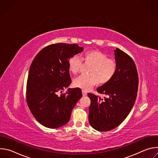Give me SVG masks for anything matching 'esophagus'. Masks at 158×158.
Masks as SVG:
<instances>
[{"label": "esophagus", "instance_id": "34e87169", "mask_svg": "<svg viewBox=\"0 0 158 158\" xmlns=\"http://www.w3.org/2000/svg\"><path fill=\"white\" fill-rule=\"evenodd\" d=\"M82 95H83V96H85L87 95V92H86V91H84V90H82Z\"/></svg>", "mask_w": 158, "mask_h": 158}]
</instances>
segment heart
Returning a JSON list of instances; mask_svg holds the SVG:
<instances>
[{
    "instance_id": "obj_1",
    "label": "heart",
    "mask_w": 158,
    "mask_h": 158,
    "mask_svg": "<svg viewBox=\"0 0 158 158\" xmlns=\"http://www.w3.org/2000/svg\"><path fill=\"white\" fill-rule=\"evenodd\" d=\"M83 59L93 64L89 71V75H81L74 80V85L85 91L91 89L99 84H104L111 80L117 71V64L113 59H108L106 54L97 51L91 50L84 53ZM82 64V60L77 56H72L68 59L69 70L77 74Z\"/></svg>"
}]
</instances>
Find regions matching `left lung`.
Returning <instances> with one entry per match:
<instances>
[{
  "label": "left lung",
  "mask_w": 158,
  "mask_h": 158,
  "mask_svg": "<svg viewBox=\"0 0 158 158\" xmlns=\"http://www.w3.org/2000/svg\"><path fill=\"white\" fill-rule=\"evenodd\" d=\"M117 71L110 81L97 89L107 98L88 93L91 99L89 121L99 131H108L121 124L129 114L138 89V71L132 58L121 49L114 50Z\"/></svg>",
  "instance_id": "left-lung-1"
}]
</instances>
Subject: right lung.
Listing matches in <instances>:
<instances>
[{
  "mask_svg": "<svg viewBox=\"0 0 158 158\" xmlns=\"http://www.w3.org/2000/svg\"><path fill=\"white\" fill-rule=\"evenodd\" d=\"M83 50L76 44H54L42 49L34 59L28 74L26 99L32 115L44 126L54 129L66 124L82 97L78 87L59 93L71 83L68 59Z\"/></svg>",
  "mask_w": 158,
  "mask_h": 158,
  "instance_id": "right-lung-1",
  "label": "right lung"
}]
</instances>
